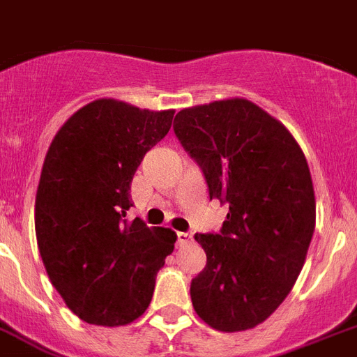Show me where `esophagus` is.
Masks as SVG:
<instances>
[{
  "label": "esophagus",
  "instance_id": "esophagus-1",
  "mask_svg": "<svg viewBox=\"0 0 357 357\" xmlns=\"http://www.w3.org/2000/svg\"><path fill=\"white\" fill-rule=\"evenodd\" d=\"M192 241V234H188V232H178V245L179 247H183V245L190 243Z\"/></svg>",
  "mask_w": 357,
  "mask_h": 357
}]
</instances>
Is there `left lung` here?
Returning a JSON list of instances; mask_svg holds the SVG:
<instances>
[{
  "label": "left lung",
  "mask_w": 357,
  "mask_h": 357,
  "mask_svg": "<svg viewBox=\"0 0 357 357\" xmlns=\"http://www.w3.org/2000/svg\"><path fill=\"white\" fill-rule=\"evenodd\" d=\"M174 132L229 206L220 234H196L206 265L194 310L220 332L263 323L294 287L316 227L307 158L289 128L245 98L179 110Z\"/></svg>",
  "instance_id": "8db88e82"
}]
</instances>
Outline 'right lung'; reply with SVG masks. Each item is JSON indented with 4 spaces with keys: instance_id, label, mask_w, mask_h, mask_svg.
<instances>
[{
    "instance_id": "add662e5",
    "label": "right lung",
    "mask_w": 357,
    "mask_h": 357,
    "mask_svg": "<svg viewBox=\"0 0 357 357\" xmlns=\"http://www.w3.org/2000/svg\"><path fill=\"white\" fill-rule=\"evenodd\" d=\"M174 112L91 101L63 123L45 155L34 208L38 247L63 301L91 325L136 321L174 250V230L125 220L134 172L167 136Z\"/></svg>"
}]
</instances>
